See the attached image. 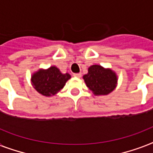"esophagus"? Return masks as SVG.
I'll return each mask as SVG.
<instances>
[{
	"mask_svg": "<svg viewBox=\"0 0 153 153\" xmlns=\"http://www.w3.org/2000/svg\"><path fill=\"white\" fill-rule=\"evenodd\" d=\"M74 76L77 77V78H80L82 76V74L81 73H75V74H74Z\"/></svg>",
	"mask_w": 153,
	"mask_h": 153,
	"instance_id": "esophagus-1",
	"label": "esophagus"
}]
</instances>
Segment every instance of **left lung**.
<instances>
[{
	"instance_id": "left-lung-1",
	"label": "left lung",
	"mask_w": 153,
	"mask_h": 153,
	"mask_svg": "<svg viewBox=\"0 0 153 153\" xmlns=\"http://www.w3.org/2000/svg\"><path fill=\"white\" fill-rule=\"evenodd\" d=\"M83 79L86 86L95 95H105L116 87L117 76L111 70L104 69L99 65H93Z\"/></svg>"
}]
</instances>
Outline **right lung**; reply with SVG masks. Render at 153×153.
<instances>
[{
	"label": "right lung",
	"mask_w": 153,
	"mask_h": 153,
	"mask_svg": "<svg viewBox=\"0 0 153 153\" xmlns=\"http://www.w3.org/2000/svg\"><path fill=\"white\" fill-rule=\"evenodd\" d=\"M68 73L62 74L57 67H51L48 70H39L32 77L34 88L44 96H51L63 88L66 82L70 79Z\"/></svg>",
	"instance_id": "1"
}]
</instances>
